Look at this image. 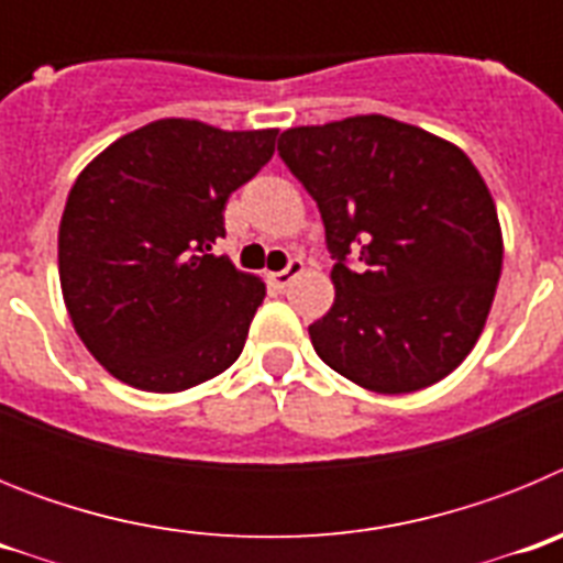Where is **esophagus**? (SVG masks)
I'll return each instance as SVG.
<instances>
[{
  "instance_id": "esophagus-1",
  "label": "esophagus",
  "mask_w": 563,
  "mask_h": 563,
  "mask_svg": "<svg viewBox=\"0 0 563 563\" xmlns=\"http://www.w3.org/2000/svg\"><path fill=\"white\" fill-rule=\"evenodd\" d=\"M301 271H305V262L298 256H292L290 262H287L285 271H278V273H271V285L278 287V290H285L287 285H290L292 278L301 276Z\"/></svg>"
}]
</instances>
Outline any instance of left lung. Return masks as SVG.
Instances as JSON below:
<instances>
[{
	"label": "left lung",
	"mask_w": 563,
	"mask_h": 563,
	"mask_svg": "<svg viewBox=\"0 0 563 563\" xmlns=\"http://www.w3.org/2000/svg\"><path fill=\"white\" fill-rule=\"evenodd\" d=\"M278 157L316 200L335 301L318 357L363 389H426L465 361L494 305L501 231L467 154L383 114L287 129Z\"/></svg>",
	"instance_id": "obj_1"
}]
</instances>
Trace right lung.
Returning a JSON list of instances; mask_svg holds the SVG:
<instances>
[{
	"mask_svg": "<svg viewBox=\"0 0 563 563\" xmlns=\"http://www.w3.org/2000/svg\"><path fill=\"white\" fill-rule=\"evenodd\" d=\"M276 134L166 118L81 172L58 228V276L73 327L118 380L183 391L242 355L265 285L211 247L228 197L271 161Z\"/></svg>",
	"mask_w": 563,
	"mask_h": 563,
	"instance_id": "right-lung-1",
	"label": "right lung"
}]
</instances>
